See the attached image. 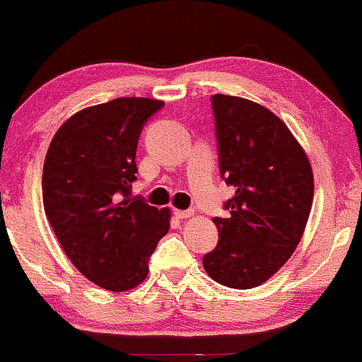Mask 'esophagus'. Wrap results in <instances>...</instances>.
<instances>
[{
    "label": "esophagus",
    "instance_id": "1",
    "mask_svg": "<svg viewBox=\"0 0 362 362\" xmlns=\"http://www.w3.org/2000/svg\"><path fill=\"white\" fill-rule=\"evenodd\" d=\"M192 214H194V212H192L191 209H187V211H175V216L177 217V219H187V217H191Z\"/></svg>",
    "mask_w": 362,
    "mask_h": 362
}]
</instances>
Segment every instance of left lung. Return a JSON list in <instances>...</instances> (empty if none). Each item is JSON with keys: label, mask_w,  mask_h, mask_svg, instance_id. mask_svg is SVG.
Returning <instances> with one entry per match:
<instances>
[{"label": "left lung", "mask_w": 362, "mask_h": 362, "mask_svg": "<svg viewBox=\"0 0 362 362\" xmlns=\"http://www.w3.org/2000/svg\"><path fill=\"white\" fill-rule=\"evenodd\" d=\"M219 171L235 194L214 217L219 240L202 257L207 275L247 290L270 279L300 244L313 202L308 156L284 122L247 98L211 97Z\"/></svg>", "instance_id": "left-lung-1"}]
</instances>
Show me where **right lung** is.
Segmentation results:
<instances>
[{"instance_id": "right-lung-1", "label": "right lung", "mask_w": 362, "mask_h": 362, "mask_svg": "<svg viewBox=\"0 0 362 362\" xmlns=\"http://www.w3.org/2000/svg\"><path fill=\"white\" fill-rule=\"evenodd\" d=\"M161 100L122 97L72 115L54 135L42 170L44 211L74 267L93 284L127 291L170 230V209L132 197L143 125Z\"/></svg>"}]
</instances>
